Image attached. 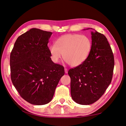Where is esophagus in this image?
<instances>
[{"label":"esophagus","instance_id":"34e87169","mask_svg":"<svg viewBox=\"0 0 126 126\" xmlns=\"http://www.w3.org/2000/svg\"><path fill=\"white\" fill-rule=\"evenodd\" d=\"M64 72H65L66 74L68 73V69H67V68H64Z\"/></svg>","mask_w":126,"mask_h":126}]
</instances>
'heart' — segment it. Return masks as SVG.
Instances as JSON below:
<instances>
[{"label":"heart","mask_w":126,"mask_h":126,"mask_svg":"<svg viewBox=\"0 0 126 126\" xmlns=\"http://www.w3.org/2000/svg\"><path fill=\"white\" fill-rule=\"evenodd\" d=\"M91 49V42L88 37L78 34H67L55 41L49 47L52 60L59 62L62 58L72 67L80 65L87 59Z\"/></svg>","instance_id":"1"}]
</instances>
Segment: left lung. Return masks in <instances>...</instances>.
Segmentation results:
<instances>
[{
  "label": "left lung",
  "instance_id": "obj_1",
  "mask_svg": "<svg viewBox=\"0 0 126 126\" xmlns=\"http://www.w3.org/2000/svg\"><path fill=\"white\" fill-rule=\"evenodd\" d=\"M91 34L92 44L89 56L80 65L68 72L71 79V98L82 105L93 104L105 93L111 83L115 64L105 36L96 30Z\"/></svg>",
  "mask_w": 126,
  "mask_h": 126
}]
</instances>
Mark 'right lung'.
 I'll return each instance as SVG.
<instances>
[{
  "label": "right lung",
  "mask_w": 126,
  "mask_h": 126,
  "mask_svg": "<svg viewBox=\"0 0 126 126\" xmlns=\"http://www.w3.org/2000/svg\"><path fill=\"white\" fill-rule=\"evenodd\" d=\"M52 33L30 29L18 37L10 54L11 81L20 96L32 105L50 102L64 74L63 67L50 58L47 45Z\"/></svg>",
  "instance_id": "1"
}]
</instances>
